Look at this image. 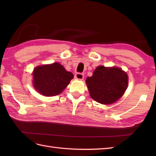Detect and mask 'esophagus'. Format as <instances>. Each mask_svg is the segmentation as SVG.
Listing matches in <instances>:
<instances>
[{
	"label": "esophagus",
	"instance_id": "34e87169",
	"mask_svg": "<svg viewBox=\"0 0 156 156\" xmlns=\"http://www.w3.org/2000/svg\"><path fill=\"white\" fill-rule=\"evenodd\" d=\"M75 78L76 79H78V80H83L84 78V74L82 73H76L75 74Z\"/></svg>",
	"mask_w": 156,
	"mask_h": 156
}]
</instances>
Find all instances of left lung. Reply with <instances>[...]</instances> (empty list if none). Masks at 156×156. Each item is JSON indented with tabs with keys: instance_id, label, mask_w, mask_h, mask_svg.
I'll return each instance as SVG.
<instances>
[{
	"instance_id": "8db88e82",
	"label": "left lung",
	"mask_w": 156,
	"mask_h": 156,
	"mask_svg": "<svg viewBox=\"0 0 156 156\" xmlns=\"http://www.w3.org/2000/svg\"><path fill=\"white\" fill-rule=\"evenodd\" d=\"M87 84L90 97L101 104H112L124 94L128 84L127 74L119 68L98 66Z\"/></svg>"
}]
</instances>
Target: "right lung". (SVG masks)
<instances>
[{
	"label": "right lung",
	"mask_w": 156,
	"mask_h": 156,
	"mask_svg": "<svg viewBox=\"0 0 156 156\" xmlns=\"http://www.w3.org/2000/svg\"><path fill=\"white\" fill-rule=\"evenodd\" d=\"M33 76L35 88L47 97L62 93L74 78L72 73L66 71L59 63L37 66L34 69Z\"/></svg>",
	"instance_id": "obj_1"
}]
</instances>
